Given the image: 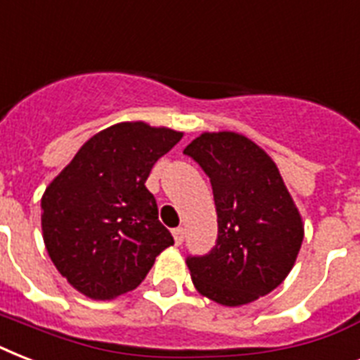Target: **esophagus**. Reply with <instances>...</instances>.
<instances>
[{
	"mask_svg": "<svg viewBox=\"0 0 360 360\" xmlns=\"http://www.w3.org/2000/svg\"><path fill=\"white\" fill-rule=\"evenodd\" d=\"M172 233H174L175 245H183V240H185V230H183V228H175Z\"/></svg>",
	"mask_w": 360,
	"mask_h": 360,
	"instance_id": "obj_1",
	"label": "esophagus"
}]
</instances>
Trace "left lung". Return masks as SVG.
<instances>
[{"label": "left lung", "instance_id": "obj_1", "mask_svg": "<svg viewBox=\"0 0 360 360\" xmlns=\"http://www.w3.org/2000/svg\"><path fill=\"white\" fill-rule=\"evenodd\" d=\"M211 181L219 237L207 254L188 256L202 295L239 307L282 284L302 245V220L276 164L236 132H205L186 146Z\"/></svg>", "mask_w": 360, "mask_h": 360}]
</instances>
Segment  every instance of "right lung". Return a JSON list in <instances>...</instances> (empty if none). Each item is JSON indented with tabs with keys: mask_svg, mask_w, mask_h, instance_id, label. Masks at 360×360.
Instances as JSON below:
<instances>
[{
	"mask_svg": "<svg viewBox=\"0 0 360 360\" xmlns=\"http://www.w3.org/2000/svg\"><path fill=\"white\" fill-rule=\"evenodd\" d=\"M183 132L117 123L87 140L41 200L50 259L72 288L114 299L146 278L174 245L146 181Z\"/></svg>",
	"mask_w": 360,
	"mask_h": 360,
	"instance_id": "add662e5",
	"label": "right lung"
}]
</instances>
